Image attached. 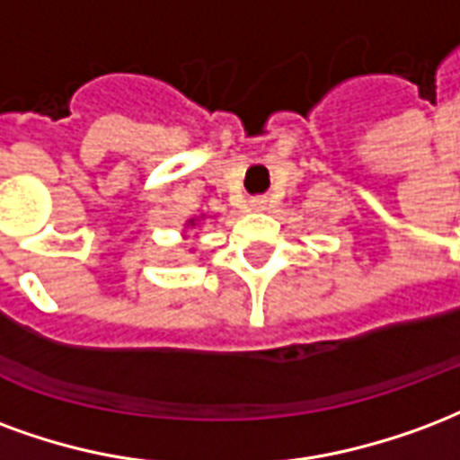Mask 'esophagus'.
<instances>
[{
    "mask_svg": "<svg viewBox=\"0 0 460 460\" xmlns=\"http://www.w3.org/2000/svg\"><path fill=\"white\" fill-rule=\"evenodd\" d=\"M254 206H257V208H262V200H254Z\"/></svg>",
    "mask_w": 460,
    "mask_h": 460,
    "instance_id": "esophagus-1",
    "label": "esophagus"
}]
</instances>
